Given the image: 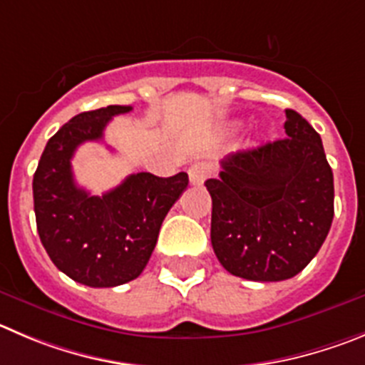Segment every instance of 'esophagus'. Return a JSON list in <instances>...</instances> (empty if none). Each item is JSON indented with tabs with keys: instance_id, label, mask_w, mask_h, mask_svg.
Wrapping results in <instances>:
<instances>
[{
	"instance_id": "obj_1",
	"label": "esophagus",
	"mask_w": 365,
	"mask_h": 365,
	"mask_svg": "<svg viewBox=\"0 0 365 365\" xmlns=\"http://www.w3.org/2000/svg\"><path fill=\"white\" fill-rule=\"evenodd\" d=\"M212 175V165L209 162H196L189 167V180L192 185H202Z\"/></svg>"
}]
</instances>
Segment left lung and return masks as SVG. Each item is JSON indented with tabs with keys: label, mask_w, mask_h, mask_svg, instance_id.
Here are the masks:
<instances>
[{
	"label": "left lung",
	"mask_w": 365,
	"mask_h": 365,
	"mask_svg": "<svg viewBox=\"0 0 365 365\" xmlns=\"http://www.w3.org/2000/svg\"><path fill=\"white\" fill-rule=\"evenodd\" d=\"M288 138L221 160L205 182L212 198L210 241L227 272L248 281H284L306 268L333 221V173L321 135L286 110Z\"/></svg>",
	"instance_id": "8db88e82"
}]
</instances>
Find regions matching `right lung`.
<instances>
[{
    "label": "right lung",
    "instance_id": "add662e5",
    "mask_svg": "<svg viewBox=\"0 0 365 365\" xmlns=\"http://www.w3.org/2000/svg\"><path fill=\"white\" fill-rule=\"evenodd\" d=\"M131 110L108 106L75 115L50 138L34 175V210L44 250L63 274L91 288H113L142 274L163 217L189 185L187 173L169 178L136 173L102 196L77 187L75 149L102 140L108 122Z\"/></svg>",
    "mask_w": 365,
    "mask_h": 365
}]
</instances>
